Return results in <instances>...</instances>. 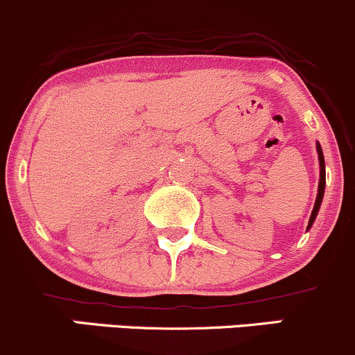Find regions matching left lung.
<instances>
[{
	"label": "left lung",
	"instance_id": "left-lung-1",
	"mask_svg": "<svg viewBox=\"0 0 355 355\" xmlns=\"http://www.w3.org/2000/svg\"><path fill=\"white\" fill-rule=\"evenodd\" d=\"M317 153H318V163H320V178H318L317 198H315V205H313V210H311L309 227L306 229H310L311 225H313L315 219H317V214H318V210H320V205L323 200V193H325V159H323V151H322V146L318 141H317Z\"/></svg>",
	"mask_w": 355,
	"mask_h": 355
}]
</instances>
